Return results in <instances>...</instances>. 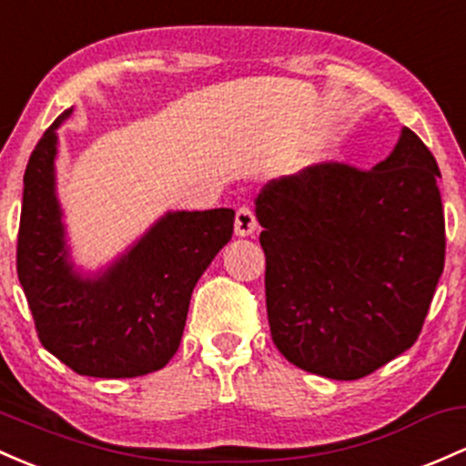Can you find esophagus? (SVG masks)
<instances>
[{"mask_svg": "<svg viewBox=\"0 0 466 466\" xmlns=\"http://www.w3.org/2000/svg\"><path fill=\"white\" fill-rule=\"evenodd\" d=\"M254 229H257V217H254V212L249 208H238L237 209V218H234V232H237V237H249V234H254Z\"/></svg>", "mask_w": 466, "mask_h": 466, "instance_id": "1", "label": "esophagus"}]
</instances>
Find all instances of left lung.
Segmentation results:
<instances>
[{"label":"left lung","mask_w":466,"mask_h":466,"mask_svg":"<svg viewBox=\"0 0 466 466\" xmlns=\"http://www.w3.org/2000/svg\"><path fill=\"white\" fill-rule=\"evenodd\" d=\"M438 177L402 127L371 170L319 163L260 190L269 331L291 365L358 380L418 340L447 248Z\"/></svg>","instance_id":"obj_1"}]
</instances>
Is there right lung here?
<instances>
[{"label":"right lung","instance_id":"1","mask_svg":"<svg viewBox=\"0 0 466 466\" xmlns=\"http://www.w3.org/2000/svg\"><path fill=\"white\" fill-rule=\"evenodd\" d=\"M28 158L17 237V274L42 345L81 376L135 378L177 354L197 280L232 238L234 209L167 212L95 279L68 260L55 194L57 127Z\"/></svg>","mask_w":466,"mask_h":466}]
</instances>
